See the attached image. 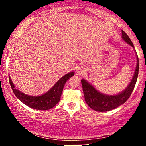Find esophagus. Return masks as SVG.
Masks as SVG:
<instances>
[{
	"instance_id": "1",
	"label": "esophagus",
	"mask_w": 146,
	"mask_h": 146,
	"mask_svg": "<svg viewBox=\"0 0 146 146\" xmlns=\"http://www.w3.org/2000/svg\"><path fill=\"white\" fill-rule=\"evenodd\" d=\"M86 71V68H85L84 66H83V65L82 64L79 65L76 68L77 73H78V74H80V75H83L84 73H85Z\"/></svg>"
}]
</instances>
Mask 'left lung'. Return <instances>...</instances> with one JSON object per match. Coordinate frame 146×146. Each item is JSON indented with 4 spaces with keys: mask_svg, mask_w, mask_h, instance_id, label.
Returning a JSON list of instances; mask_svg holds the SVG:
<instances>
[{
    "mask_svg": "<svg viewBox=\"0 0 146 146\" xmlns=\"http://www.w3.org/2000/svg\"><path fill=\"white\" fill-rule=\"evenodd\" d=\"M122 39L124 40L127 44L134 47L132 41L130 40L128 35L124 32V31H121ZM137 66L135 68V73L132 77L131 81L128 86L125 88L121 93L116 95H106L101 93L95 88L91 84L87 82L86 80H81L82 85L83 93L84 95L85 101L86 104L89 106L90 108L98 112H107L115 109L117 107L123 104L130 98L132 92L133 91L136 84L139 73V58L137 53Z\"/></svg>",
    "mask_w": 146,
    "mask_h": 146,
    "instance_id": "1",
    "label": "left lung"
}]
</instances>
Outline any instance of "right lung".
Segmentation results:
<instances>
[{"label":"right lung","mask_w":146,"mask_h":146,"mask_svg":"<svg viewBox=\"0 0 146 146\" xmlns=\"http://www.w3.org/2000/svg\"><path fill=\"white\" fill-rule=\"evenodd\" d=\"M75 74L74 71L67 73L58 80L50 90L46 93L39 96H31L22 93L19 90L15 88L14 84L9 75V83L13 92L18 100H20L30 108L39 110H47L54 107L60 102V97L62 93L64 86L70 78Z\"/></svg>","instance_id":"obj_1"}]
</instances>
